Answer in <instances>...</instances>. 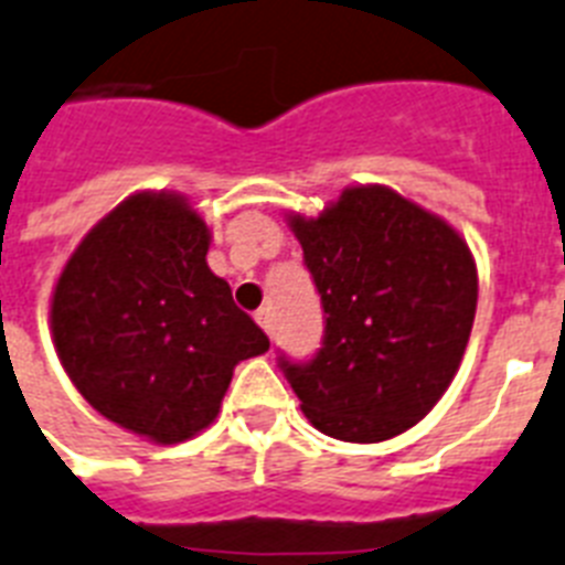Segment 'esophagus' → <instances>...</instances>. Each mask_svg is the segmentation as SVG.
Instances as JSON below:
<instances>
[{"mask_svg": "<svg viewBox=\"0 0 565 565\" xmlns=\"http://www.w3.org/2000/svg\"><path fill=\"white\" fill-rule=\"evenodd\" d=\"M256 323L263 326L265 334H271V338H274V311L271 309L256 311Z\"/></svg>", "mask_w": 565, "mask_h": 565, "instance_id": "1", "label": "esophagus"}]
</instances>
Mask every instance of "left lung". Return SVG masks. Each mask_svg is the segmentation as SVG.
<instances>
[{
	"label": "left lung",
	"mask_w": 565,
	"mask_h": 565,
	"mask_svg": "<svg viewBox=\"0 0 565 565\" xmlns=\"http://www.w3.org/2000/svg\"><path fill=\"white\" fill-rule=\"evenodd\" d=\"M323 306V347L279 366L317 430L358 445L422 422L454 381L477 263L459 233L390 188H349L317 218L291 216Z\"/></svg>",
	"instance_id": "8db88e82"
}]
</instances>
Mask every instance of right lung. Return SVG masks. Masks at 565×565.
Listing matches in <instances>:
<instances>
[{
    "mask_svg": "<svg viewBox=\"0 0 565 565\" xmlns=\"http://www.w3.org/2000/svg\"><path fill=\"white\" fill-rule=\"evenodd\" d=\"M207 225L181 195L135 193L86 233L51 297L72 384L156 445L204 430L233 366L271 347L207 268Z\"/></svg>",
    "mask_w": 565,
    "mask_h": 565,
    "instance_id": "add662e5",
    "label": "right lung"
}]
</instances>
